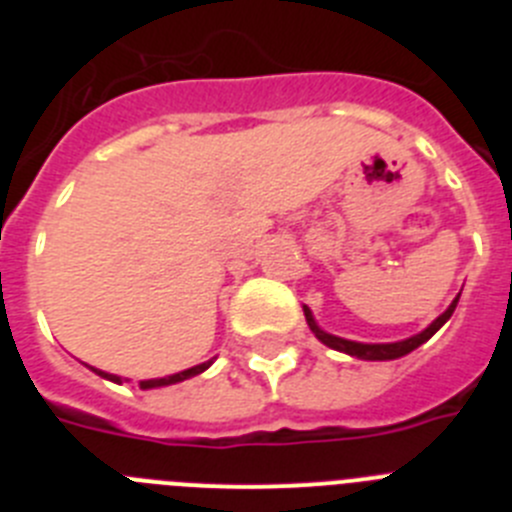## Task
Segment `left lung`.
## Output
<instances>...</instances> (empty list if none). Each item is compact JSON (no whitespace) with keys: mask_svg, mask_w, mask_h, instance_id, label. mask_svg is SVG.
<instances>
[{"mask_svg":"<svg viewBox=\"0 0 512 512\" xmlns=\"http://www.w3.org/2000/svg\"><path fill=\"white\" fill-rule=\"evenodd\" d=\"M456 302H459V295L454 297V302H451V305L446 307V310H443L441 315L428 325V328L415 333V336L405 338V341H395V343H359V341H348V338H341V336H333V333L320 328L318 320L312 318L310 307L302 305V310H305V320L307 325H310L312 333H315V338H318L320 343H325L328 348H333V351H341V354H348V356H354V359H364V361H392L410 354V351H415L418 346H423V343L436 333V330H441V325L454 315Z\"/></svg>","mask_w":512,"mask_h":512,"instance_id":"1","label":"left lung"}]
</instances>
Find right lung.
<instances>
[{
	"mask_svg": "<svg viewBox=\"0 0 512 512\" xmlns=\"http://www.w3.org/2000/svg\"><path fill=\"white\" fill-rule=\"evenodd\" d=\"M212 366V359L205 361V364H197L192 366V369H184V372H176V374H169V377H158V379H140L138 387L140 390H156V387H169V384H176V382H184V379L189 377H197V374H202L205 369H210ZM94 374H99L102 379H110V382L115 384H122V382H128V379H122L117 377V374H110V372H102V369H94V366H89Z\"/></svg>",
	"mask_w": 512,
	"mask_h": 512,
	"instance_id": "right-lung-1",
	"label": "right lung"
}]
</instances>
